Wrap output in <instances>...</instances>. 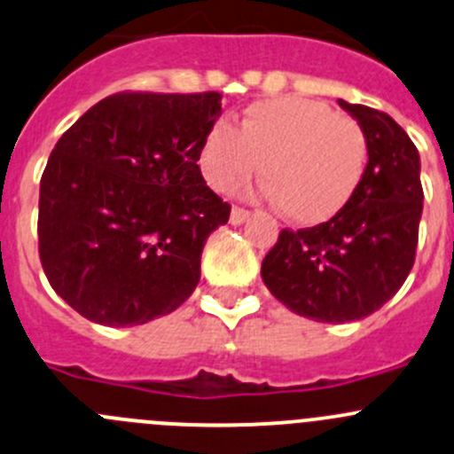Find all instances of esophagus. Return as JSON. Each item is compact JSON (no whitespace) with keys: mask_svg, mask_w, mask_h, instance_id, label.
<instances>
[{"mask_svg":"<svg viewBox=\"0 0 454 454\" xmlns=\"http://www.w3.org/2000/svg\"><path fill=\"white\" fill-rule=\"evenodd\" d=\"M248 217H250L248 210L239 208V206H232V210H231V223H232V226H241V223H244Z\"/></svg>","mask_w":454,"mask_h":454,"instance_id":"1","label":"esophagus"}]
</instances>
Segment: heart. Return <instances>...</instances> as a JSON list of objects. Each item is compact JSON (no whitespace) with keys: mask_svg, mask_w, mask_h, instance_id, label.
I'll list each match as a JSON object with an SVG mask.
<instances>
[{"mask_svg":"<svg viewBox=\"0 0 454 454\" xmlns=\"http://www.w3.org/2000/svg\"><path fill=\"white\" fill-rule=\"evenodd\" d=\"M263 195L284 217L319 226L337 217L368 164V142L357 121L334 115L321 101L284 97L246 108L239 130L215 121L201 137L197 164L215 191H232L259 170Z\"/></svg>","mask_w":454,"mask_h":454,"instance_id":"1","label":"heart"}]
</instances>
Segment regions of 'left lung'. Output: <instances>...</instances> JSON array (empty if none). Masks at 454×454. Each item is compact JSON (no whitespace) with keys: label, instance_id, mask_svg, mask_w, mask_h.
Segmentation results:
<instances>
[{"label":"left lung","instance_id":"8db88e82","mask_svg":"<svg viewBox=\"0 0 454 454\" xmlns=\"http://www.w3.org/2000/svg\"><path fill=\"white\" fill-rule=\"evenodd\" d=\"M368 142L362 186L337 217L281 231L262 262L266 288L297 315L346 324L380 310L415 263L424 191L419 153L381 110L339 99Z\"/></svg>","mask_w":454,"mask_h":454}]
</instances>
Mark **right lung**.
Instances as JSON below:
<instances>
[{
  "instance_id": "add662e5",
  "label": "right lung",
  "mask_w": 454,
  "mask_h": 454,
  "mask_svg": "<svg viewBox=\"0 0 454 454\" xmlns=\"http://www.w3.org/2000/svg\"><path fill=\"white\" fill-rule=\"evenodd\" d=\"M219 115V92H117L61 135L39 184V259L79 315L124 328L191 297L231 217L197 166Z\"/></svg>"
}]
</instances>
